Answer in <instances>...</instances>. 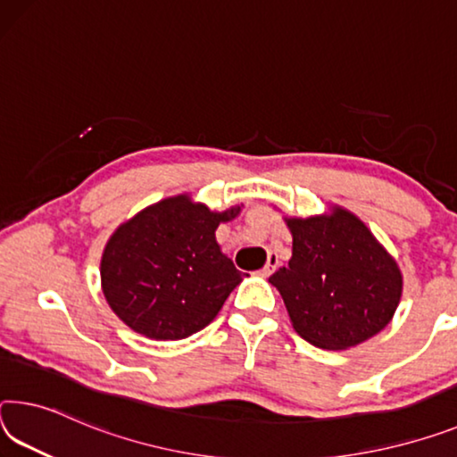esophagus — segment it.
Instances as JSON below:
<instances>
[{"label": "esophagus", "instance_id": "34e87169", "mask_svg": "<svg viewBox=\"0 0 457 457\" xmlns=\"http://www.w3.org/2000/svg\"><path fill=\"white\" fill-rule=\"evenodd\" d=\"M280 266V260H278V256L277 254H268V262H266V266L262 268V274L264 277H270V274L277 270V268Z\"/></svg>", "mask_w": 457, "mask_h": 457}]
</instances>
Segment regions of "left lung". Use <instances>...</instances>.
I'll use <instances>...</instances> for the list:
<instances>
[{
    "mask_svg": "<svg viewBox=\"0 0 457 457\" xmlns=\"http://www.w3.org/2000/svg\"><path fill=\"white\" fill-rule=\"evenodd\" d=\"M293 258L270 285L278 288L296 333L321 350H347L393 320L401 270L364 223L345 209L287 220Z\"/></svg>",
    "mask_w": 457,
    "mask_h": 457,
    "instance_id": "left-lung-1",
    "label": "left lung"
}]
</instances>
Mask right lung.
<instances>
[{"instance_id":"add662e5","label":"right lung","mask_w":457,"mask_h":457,"mask_svg":"<svg viewBox=\"0 0 457 457\" xmlns=\"http://www.w3.org/2000/svg\"><path fill=\"white\" fill-rule=\"evenodd\" d=\"M240 213L209 212L187 195L121 223L101 258V287L113 313L150 339H185L215 320L242 272L221 254L215 229Z\"/></svg>"}]
</instances>
